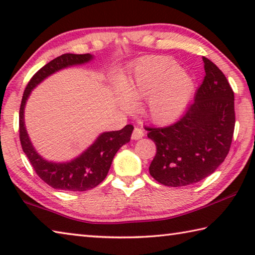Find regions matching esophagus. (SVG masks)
Here are the masks:
<instances>
[{"mask_svg":"<svg viewBox=\"0 0 255 255\" xmlns=\"http://www.w3.org/2000/svg\"><path fill=\"white\" fill-rule=\"evenodd\" d=\"M144 137V130L141 128H138L136 127L135 129H133L132 131V135H131V138L133 140H138L140 139V138Z\"/></svg>","mask_w":255,"mask_h":255,"instance_id":"34e87169","label":"esophagus"}]
</instances>
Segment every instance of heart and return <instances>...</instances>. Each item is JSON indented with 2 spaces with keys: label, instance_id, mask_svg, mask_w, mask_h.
I'll return each instance as SVG.
<instances>
[{
  "label": "heart",
  "instance_id": "obj_1",
  "mask_svg": "<svg viewBox=\"0 0 255 255\" xmlns=\"http://www.w3.org/2000/svg\"><path fill=\"white\" fill-rule=\"evenodd\" d=\"M117 102L130 111L135 103L145 100L146 115L156 124H169L181 117L195 94V81L180 70L173 59L148 56L136 64L130 76L120 81Z\"/></svg>",
  "mask_w": 255,
  "mask_h": 255
}]
</instances>
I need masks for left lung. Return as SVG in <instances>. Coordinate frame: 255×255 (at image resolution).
<instances>
[{"instance_id":"1","label":"left lung","mask_w":255,"mask_h":255,"mask_svg":"<svg viewBox=\"0 0 255 255\" xmlns=\"http://www.w3.org/2000/svg\"><path fill=\"white\" fill-rule=\"evenodd\" d=\"M205 79L179 122L146 128L156 145L149 173L167 187H184L214 173L230 152L235 126L234 92L223 72L208 58Z\"/></svg>"}]
</instances>
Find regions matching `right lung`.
<instances>
[{"mask_svg": "<svg viewBox=\"0 0 255 255\" xmlns=\"http://www.w3.org/2000/svg\"><path fill=\"white\" fill-rule=\"evenodd\" d=\"M91 54H64L41 67L27 85L19 114L20 141L24 154L39 178L54 189L65 191H86L101 183L109 172L112 159L123 145L130 141L133 130L127 125L120 130L101 132L79 156L66 162L48 161L37 152L28 135L24 124V109L32 90L47 77L65 68L80 66L93 60Z\"/></svg>", "mask_w": 255, "mask_h": 255, "instance_id": "right-lung-1", "label": "right lung"}]
</instances>
